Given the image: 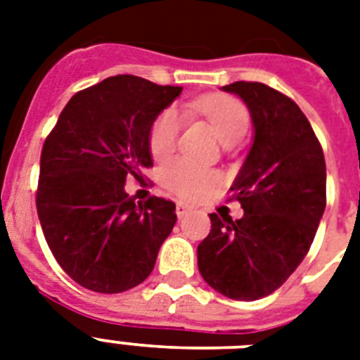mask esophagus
Masks as SVG:
<instances>
[{"label": "esophagus", "mask_w": 360, "mask_h": 360, "mask_svg": "<svg viewBox=\"0 0 360 360\" xmlns=\"http://www.w3.org/2000/svg\"><path fill=\"white\" fill-rule=\"evenodd\" d=\"M192 211V205H188V203L185 202H177V205H175V213H177V217L179 219H183L186 213H191Z\"/></svg>", "instance_id": "esophagus-1"}]
</instances>
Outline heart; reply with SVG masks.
Returning a JSON list of instances; mask_svg holds the SVG:
<instances>
[{
	"mask_svg": "<svg viewBox=\"0 0 360 360\" xmlns=\"http://www.w3.org/2000/svg\"><path fill=\"white\" fill-rule=\"evenodd\" d=\"M192 108L207 117L224 146L237 143L248 129V112L237 98L224 97V95L203 97L192 103ZM181 124H183L181 112L174 106L162 110L157 115L149 130V149L155 157L162 158L174 151ZM162 183L168 191L179 196L196 198L217 185V175L188 158L179 157L164 164Z\"/></svg>",
	"mask_w": 360,
	"mask_h": 360,
	"instance_id": "1",
	"label": "heart"
}]
</instances>
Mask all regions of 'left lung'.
<instances>
[{"label":"left lung","instance_id":"obj_1","mask_svg":"<svg viewBox=\"0 0 360 360\" xmlns=\"http://www.w3.org/2000/svg\"><path fill=\"white\" fill-rule=\"evenodd\" d=\"M248 106L254 141L233 185L245 214H209L198 269L213 290L256 301L278 290L310 250L327 203L323 149L290 97L259 82L222 87Z\"/></svg>","mask_w":360,"mask_h":360}]
</instances>
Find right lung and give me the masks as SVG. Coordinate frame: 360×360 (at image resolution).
Segmentation results:
<instances>
[{
	"mask_svg": "<svg viewBox=\"0 0 360 360\" xmlns=\"http://www.w3.org/2000/svg\"><path fill=\"white\" fill-rule=\"evenodd\" d=\"M183 87L132 75L78 91L41 153L37 213L65 273L98 293H121L151 274L174 230L175 203L134 202L127 177L151 168L149 130Z\"/></svg>",
	"mask_w": 360,
	"mask_h": 360,
	"instance_id": "1",
	"label": "right lung"
}]
</instances>
